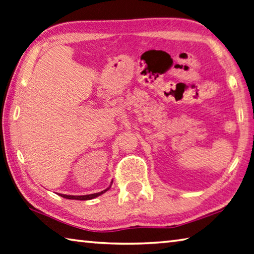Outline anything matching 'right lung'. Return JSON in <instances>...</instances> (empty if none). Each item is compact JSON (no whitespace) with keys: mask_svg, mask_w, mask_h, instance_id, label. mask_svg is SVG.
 Instances as JSON below:
<instances>
[{"mask_svg":"<svg viewBox=\"0 0 254 254\" xmlns=\"http://www.w3.org/2000/svg\"><path fill=\"white\" fill-rule=\"evenodd\" d=\"M110 188H111V186H110L108 189H105V190H103V191L98 192V193H93V194H87V195H66V194H60V195H61L62 197H65V199H70V200H92L96 196L103 194V193L107 192Z\"/></svg>","mask_w":254,"mask_h":254,"instance_id":"1","label":"right lung"}]
</instances>
